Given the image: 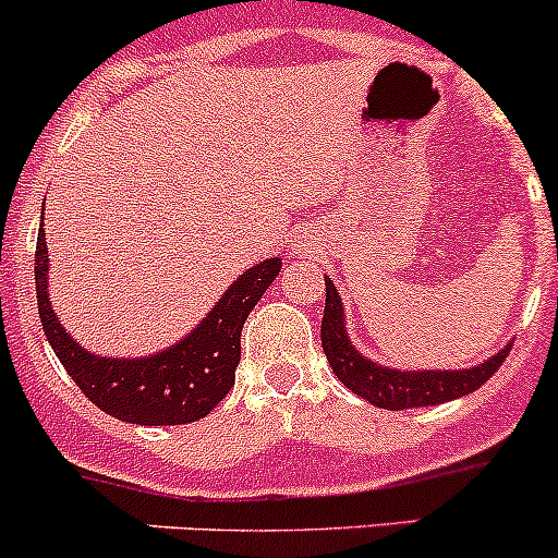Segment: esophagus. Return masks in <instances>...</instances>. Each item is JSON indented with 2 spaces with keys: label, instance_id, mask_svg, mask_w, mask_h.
Returning a JSON list of instances; mask_svg holds the SVG:
<instances>
[{
  "label": "esophagus",
  "instance_id": "1",
  "mask_svg": "<svg viewBox=\"0 0 558 558\" xmlns=\"http://www.w3.org/2000/svg\"><path fill=\"white\" fill-rule=\"evenodd\" d=\"M291 251H294V256H313V253H318V243H315L313 234H296L291 240Z\"/></svg>",
  "mask_w": 558,
  "mask_h": 558
}]
</instances>
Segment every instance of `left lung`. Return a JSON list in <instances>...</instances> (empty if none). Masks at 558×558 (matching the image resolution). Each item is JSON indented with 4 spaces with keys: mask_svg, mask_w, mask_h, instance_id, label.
Wrapping results in <instances>:
<instances>
[{
    "mask_svg": "<svg viewBox=\"0 0 558 558\" xmlns=\"http://www.w3.org/2000/svg\"><path fill=\"white\" fill-rule=\"evenodd\" d=\"M326 280V307L320 320V345L329 359L331 373L342 380L356 397L367 399L369 404L384 410H408V408H429V404L451 402L466 393L477 391L508 359L513 342L499 348L494 356L475 367L461 369H404L388 367L375 362L367 353L359 351L348 337L345 305L340 300V291Z\"/></svg>",
    "mask_w": 558,
    "mask_h": 558,
    "instance_id": "8db88e82",
    "label": "left lung"
}]
</instances>
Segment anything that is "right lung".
Returning a JSON list of instances; mask_svg holds the SVG:
<instances>
[{
    "instance_id": "add662e5",
    "label": "right lung",
    "mask_w": 558,
    "mask_h": 558,
    "mask_svg": "<svg viewBox=\"0 0 558 558\" xmlns=\"http://www.w3.org/2000/svg\"><path fill=\"white\" fill-rule=\"evenodd\" d=\"M48 262L45 229H39L37 307L50 348L99 410L140 426L191 424L205 418L227 397L240 364L245 318L283 267L278 256L253 264L223 291L210 313L172 345L148 356H105L81 345L56 315L48 291Z\"/></svg>"
}]
</instances>
